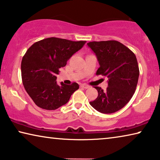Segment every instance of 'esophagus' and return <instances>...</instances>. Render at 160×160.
<instances>
[{
	"instance_id": "obj_1",
	"label": "esophagus",
	"mask_w": 160,
	"mask_h": 160,
	"mask_svg": "<svg viewBox=\"0 0 160 160\" xmlns=\"http://www.w3.org/2000/svg\"><path fill=\"white\" fill-rule=\"evenodd\" d=\"M81 87L84 88H89V86L87 85V84H86V83H83V84L81 85Z\"/></svg>"
}]
</instances>
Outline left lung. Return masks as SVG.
Wrapping results in <instances>:
<instances>
[{
    "mask_svg": "<svg viewBox=\"0 0 160 160\" xmlns=\"http://www.w3.org/2000/svg\"><path fill=\"white\" fill-rule=\"evenodd\" d=\"M87 45L99 61L100 67L96 74L108 78L107 90L95 87L98 97L89 104L103 114L119 111L129 102L136 90L139 75L136 56L117 41H92Z\"/></svg>",
    "mask_w": 160,
    "mask_h": 160,
    "instance_id": "1",
    "label": "left lung"
}]
</instances>
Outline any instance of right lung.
I'll use <instances>...</instances> for the list:
<instances>
[{"instance_id": "1", "label": "right lung", "mask_w": 160, "mask_h": 160, "mask_svg": "<svg viewBox=\"0 0 160 160\" xmlns=\"http://www.w3.org/2000/svg\"><path fill=\"white\" fill-rule=\"evenodd\" d=\"M85 41H72L51 37L34 43L21 61V77L24 88L38 107L55 110L68 102L79 86L77 83L61 85L56 83L59 68L82 48Z\"/></svg>"}]
</instances>
